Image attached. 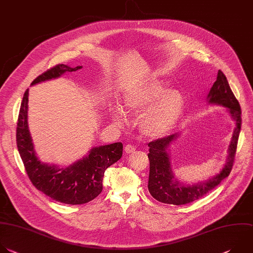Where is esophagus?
I'll list each match as a JSON object with an SVG mask.
<instances>
[{
    "mask_svg": "<svg viewBox=\"0 0 253 253\" xmlns=\"http://www.w3.org/2000/svg\"><path fill=\"white\" fill-rule=\"evenodd\" d=\"M125 152L127 153V154H131V153H134L135 151H136V147L135 146H133V145H131V144H128V145H126V147H125Z\"/></svg>",
    "mask_w": 253,
    "mask_h": 253,
    "instance_id": "34e87169",
    "label": "esophagus"
}]
</instances>
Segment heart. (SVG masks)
Masks as SVG:
<instances>
[{
	"instance_id": "obj_1",
	"label": "heart",
	"mask_w": 253,
	"mask_h": 253,
	"mask_svg": "<svg viewBox=\"0 0 253 253\" xmlns=\"http://www.w3.org/2000/svg\"><path fill=\"white\" fill-rule=\"evenodd\" d=\"M167 86L158 79H151L128 88L123 95V108L127 114L142 116V132L150 137H161L177 124L184 113L185 100L178 90H166ZM112 117L120 123L124 114L116 108Z\"/></svg>"
}]
</instances>
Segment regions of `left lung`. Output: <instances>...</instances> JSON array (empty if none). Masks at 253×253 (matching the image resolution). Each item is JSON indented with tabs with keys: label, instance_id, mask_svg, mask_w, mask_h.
I'll use <instances>...</instances> for the list:
<instances>
[{
	"label": "left lung",
	"instance_id": "obj_1",
	"mask_svg": "<svg viewBox=\"0 0 253 253\" xmlns=\"http://www.w3.org/2000/svg\"><path fill=\"white\" fill-rule=\"evenodd\" d=\"M208 101L211 104L226 107L235 122V129L228 148L227 162L220 173L213 178L192 186L184 185L178 181L173 174L169 155V147L175 139H177L178 135L173 134L150 142L148 144V158L150 161L148 189L151 196L161 203L181 206L197 201L218 186L222 180L229 176L232 170L241 128V110L237 99L229 87L227 79L221 70L217 72L216 80L208 95Z\"/></svg>",
	"mask_w": 253,
	"mask_h": 253
}]
</instances>
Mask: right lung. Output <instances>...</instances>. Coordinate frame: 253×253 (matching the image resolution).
Masks as SVG:
<instances>
[{"instance_id":"add662e5","label":"right lung","mask_w":253,"mask_h":253,"mask_svg":"<svg viewBox=\"0 0 253 253\" xmlns=\"http://www.w3.org/2000/svg\"><path fill=\"white\" fill-rule=\"evenodd\" d=\"M81 67L57 64L39 75L32 85ZM28 102L29 89L26 90L21 104L16 136L18 150L32 184L47 197L62 204L83 205L94 200L102 192L105 170L122 157L123 144L117 142L92 148L88 156L66 168L43 164L36 155L29 131Z\"/></svg>"}]
</instances>
